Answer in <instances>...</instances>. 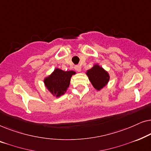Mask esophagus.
Instances as JSON below:
<instances>
[{
  "label": "esophagus",
  "instance_id": "obj_1",
  "mask_svg": "<svg viewBox=\"0 0 151 151\" xmlns=\"http://www.w3.org/2000/svg\"><path fill=\"white\" fill-rule=\"evenodd\" d=\"M74 68H75V69L78 72H80V71H81V67H80V65H76L75 67H74Z\"/></svg>",
  "mask_w": 151,
  "mask_h": 151
}]
</instances>
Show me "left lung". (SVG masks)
<instances>
[{
	"instance_id": "left-lung-1",
	"label": "left lung",
	"mask_w": 151,
	"mask_h": 151,
	"mask_svg": "<svg viewBox=\"0 0 151 151\" xmlns=\"http://www.w3.org/2000/svg\"><path fill=\"white\" fill-rule=\"evenodd\" d=\"M86 75L93 87L97 90L102 88L109 80V73L98 65H94L93 67L88 70Z\"/></svg>"
}]
</instances>
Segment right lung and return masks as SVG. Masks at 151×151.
I'll use <instances>...</instances> for the list:
<instances>
[{
    "label": "right lung",
    "instance_id": "right-lung-1",
    "mask_svg": "<svg viewBox=\"0 0 151 151\" xmlns=\"http://www.w3.org/2000/svg\"><path fill=\"white\" fill-rule=\"evenodd\" d=\"M76 73L75 71H64L55 69L49 77L44 80L45 86L51 93L56 97L63 95L69 87L71 76Z\"/></svg>",
    "mask_w": 151,
    "mask_h": 151
}]
</instances>
